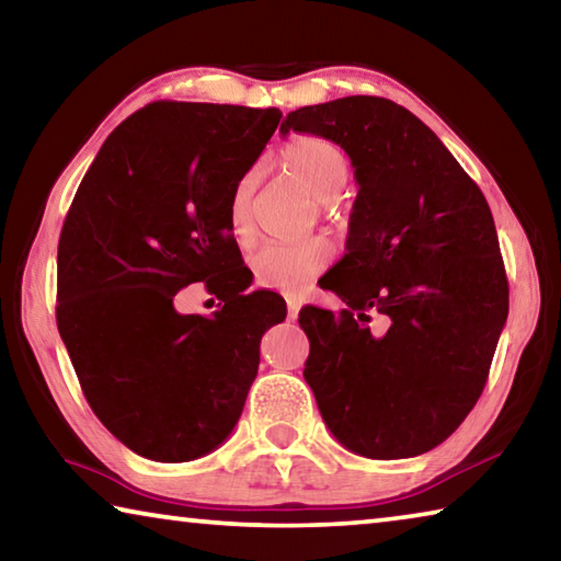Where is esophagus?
<instances>
[{
	"mask_svg": "<svg viewBox=\"0 0 561 561\" xmlns=\"http://www.w3.org/2000/svg\"><path fill=\"white\" fill-rule=\"evenodd\" d=\"M297 317H299V301L287 299V319L297 321Z\"/></svg>",
	"mask_w": 561,
	"mask_h": 561,
	"instance_id": "1",
	"label": "esophagus"
}]
</instances>
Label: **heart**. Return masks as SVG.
I'll return each instance as SVG.
<instances>
[{
    "label": "heart",
    "instance_id": "heart-1",
    "mask_svg": "<svg viewBox=\"0 0 561 561\" xmlns=\"http://www.w3.org/2000/svg\"><path fill=\"white\" fill-rule=\"evenodd\" d=\"M282 168L287 175L297 180L319 203H329L339 197L348 180V158L336 144L321 136H294L282 148ZM257 170L244 173L234 185L230 201L232 232L240 244L254 240L252 220V195L257 187ZM331 244L327 240L307 242H270L262 244L252 254V272L260 284L287 294H299L309 287V282L331 262Z\"/></svg>",
    "mask_w": 561,
    "mask_h": 561
}]
</instances>
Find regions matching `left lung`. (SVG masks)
Wrapping results in <instances>:
<instances>
[{
    "label": "left lung",
    "mask_w": 561,
    "mask_h": 561,
    "mask_svg": "<svg viewBox=\"0 0 561 561\" xmlns=\"http://www.w3.org/2000/svg\"><path fill=\"white\" fill-rule=\"evenodd\" d=\"M289 130L334 140L358 183L346 254L319 282L346 309L299 311L304 378L348 450L428 453L478 403L507 321L490 205L440 138L388 99L304 106L282 123Z\"/></svg>",
    "instance_id": "1"
}]
</instances>
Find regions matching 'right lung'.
Segmentation results:
<instances>
[{"label": "right lung", "mask_w": 561, "mask_h": 561, "mask_svg": "<svg viewBox=\"0 0 561 561\" xmlns=\"http://www.w3.org/2000/svg\"><path fill=\"white\" fill-rule=\"evenodd\" d=\"M279 118L148 103L106 138L64 220L59 334L91 411L148 460H195L232 433L262 334L287 317L279 294H242L230 222L234 185ZM195 280L226 301L213 318L176 314L174 294Z\"/></svg>", "instance_id": "right-lung-1"}]
</instances>
